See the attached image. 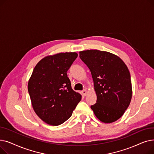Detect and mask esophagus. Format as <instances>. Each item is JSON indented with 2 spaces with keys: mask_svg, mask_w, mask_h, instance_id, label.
Returning <instances> with one entry per match:
<instances>
[{
  "mask_svg": "<svg viewBox=\"0 0 154 154\" xmlns=\"http://www.w3.org/2000/svg\"><path fill=\"white\" fill-rule=\"evenodd\" d=\"M82 94L83 96H85L86 94H87V91L86 89H84L82 91Z\"/></svg>",
  "mask_w": 154,
  "mask_h": 154,
  "instance_id": "1",
  "label": "esophagus"
}]
</instances>
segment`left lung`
Masks as SVG:
<instances>
[{
	"mask_svg": "<svg viewBox=\"0 0 154 154\" xmlns=\"http://www.w3.org/2000/svg\"><path fill=\"white\" fill-rule=\"evenodd\" d=\"M79 57L90 69L97 95L91 107L104 123H112L123 116L131 103L132 88L131 74L118 56L108 52L87 50Z\"/></svg>",
	"mask_w": 154,
	"mask_h": 154,
	"instance_id": "8db88e82",
	"label": "left lung"
}]
</instances>
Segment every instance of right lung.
<instances>
[{
    "mask_svg": "<svg viewBox=\"0 0 154 154\" xmlns=\"http://www.w3.org/2000/svg\"><path fill=\"white\" fill-rule=\"evenodd\" d=\"M75 52L47 56L39 61L29 80L28 92L36 114L44 122L59 125L72 114L82 96L73 91L67 72Z\"/></svg>",
    "mask_w": 154,
    "mask_h": 154,
    "instance_id": "right-lung-1",
    "label": "right lung"
}]
</instances>
